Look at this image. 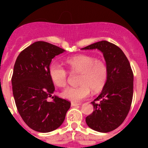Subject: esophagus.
Wrapping results in <instances>:
<instances>
[{
    "mask_svg": "<svg viewBox=\"0 0 148 148\" xmlns=\"http://www.w3.org/2000/svg\"><path fill=\"white\" fill-rule=\"evenodd\" d=\"M81 104H79V103H74V102H72L71 103V106L72 107H76V106H78L80 105Z\"/></svg>",
    "mask_w": 148,
    "mask_h": 148,
    "instance_id": "obj_1",
    "label": "esophagus"
}]
</instances>
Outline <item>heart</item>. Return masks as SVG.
<instances>
[{
	"label": "heart",
	"mask_w": 148,
	"mask_h": 148,
	"mask_svg": "<svg viewBox=\"0 0 148 148\" xmlns=\"http://www.w3.org/2000/svg\"><path fill=\"white\" fill-rule=\"evenodd\" d=\"M66 64L72 73H81L78 87H68L61 92V97L72 102H80L90 95V89L99 92L105 85L108 77V69L105 63L96 60L93 56L78 55L67 58ZM51 80L58 87H64L67 80V72L57 64L49 67Z\"/></svg>",
	"instance_id": "obj_1"
}]
</instances>
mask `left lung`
<instances>
[{"label": "left lung", "instance_id": "1", "mask_svg": "<svg viewBox=\"0 0 148 148\" xmlns=\"http://www.w3.org/2000/svg\"><path fill=\"white\" fill-rule=\"evenodd\" d=\"M95 49L103 53L108 77L100 95L91 102L94 110L86 117V123L95 131L108 133L119 127L129 113L133 99V74L125 53L112 43L101 40L81 49Z\"/></svg>", "mask_w": 148, "mask_h": 148}]
</instances>
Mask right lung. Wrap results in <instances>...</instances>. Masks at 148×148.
Instances as JSON below:
<instances>
[{
  "label": "right lung",
  "mask_w": 148,
  "mask_h": 148,
  "mask_svg": "<svg viewBox=\"0 0 148 148\" xmlns=\"http://www.w3.org/2000/svg\"><path fill=\"white\" fill-rule=\"evenodd\" d=\"M64 49L45 41H36L17 58L12 77L13 96L24 122L35 131L48 133L59 127L70 102L52 94L55 91L49 75L51 61ZM52 97L53 101L47 99Z\"/></svg>",
  "instance_id": "obj_1"
}]
</instances>
